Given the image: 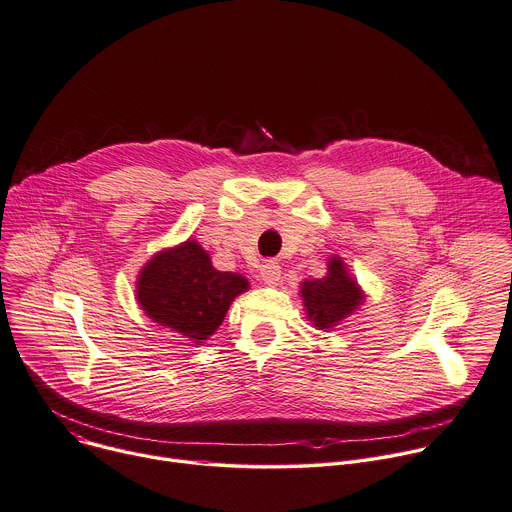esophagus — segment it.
I'll return each mask as SVG.
<instances>
[{
    "label": "esophagus",
    "mask_w": 512,
    "mask_h": 512,
    "mask_svg": "<svg viewBox=\"0 0 512 512\" xmlns=\"http://www.w3.org/2000/svg\"><path fill=\"white\" fill-rule=\"evenodd\" d=\"M261 279L267 283V285H277L279 279H281V265L277 261H265L261 265V271H259Z\"/></svg>",
    "instance_id": "obj_1"
}]
</instances>
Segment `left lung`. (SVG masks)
I'll list each match as a JSON object with an SVG mask.
<instances>
[{"mask_svg": "<svg viewBox=\"0 0 512 512\" xmlns=\"http://www.w3.org/2000/svg\"><path fill=\"white\" fill-rule=\"evenodd\" d=\"M299 287L309 321L325 331L350 317L366 297L342 257L337 255L327 261L325 277L303 281Z\"/></svg>", "mask_w": 512, "mask_h": 512, "instance_id": "8db88e82", "label": "left lung"}]
</instances>
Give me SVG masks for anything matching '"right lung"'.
<instances>
[{
	"label": "right lung",
	"instance_id": "right-lung-1",
	"mask_svg": "<svg viewBox=\"0 0 512 512\" xmlns=\"http://www.w3.org/2000/svg\"><path fill=\"white\" fill-rule=\"evenodd\" d=\"M249 281L217 271L209 253L193 239L156 253L140 271L136 301L158 325L203 344L223 323L231 301Z\"/></svg>",
	"mask_w": 512,
	"mask_h": 512
}]
</instances>
